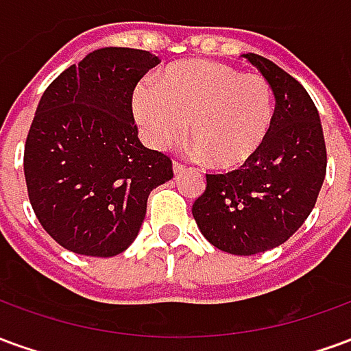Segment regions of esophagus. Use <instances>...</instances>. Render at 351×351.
Listing matches in <instances>:
<instances>
[{
    "mask_svg": "<svg viewBox=\"0 0 351 351\" xmlns=\"http://www.w3.org/2000/svg\"><path fill=\"white\" fill-rule=\"evenodd\" d=\"M173 171H175V175H180V173L186 171V165L180 163V161H173Z\"/></svg>",
    "mask_w": 351,
    "mask_h": 351,
    "instance_id": "obj_1",
    "label": "esophagus"
}]
</instances>
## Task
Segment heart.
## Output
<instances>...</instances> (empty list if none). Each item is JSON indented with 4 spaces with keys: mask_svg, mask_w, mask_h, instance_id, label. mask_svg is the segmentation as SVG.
<instances>
[{
    "mask_svg": "<svg viewBox=\"0 0 351 351\" xmlns=\"http://www.w3.org/2000/svg\"><path fill=\"white\" fill-rule=\"evenodd\" d=\"M133 114L143 137L169 148L188 133L216 169L250 163L274 120V92L258 73L233 65L191 60L169 65L160 82H141L133 92Z\"/></svg>",
    "mask_w": 351,
    "mask_h": 351,
    "instance_id": "obj_1",
    "label": "heart"
}]
</instances>
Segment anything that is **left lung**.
<instances>
[{
  "mask_svg": "<svg viewBox=\"0 0 351 351\" xmlns=\"http://www.w3.org/2000/svg\"><path fill=\"white\" fill-rule=\"evenodd\" d=\"M244 58L271 82L276 107L269 137L243 167L206 175L191 214L208 243L254 256L286 243L316 205L327 171L319 114L289 73L259 54Z\"/></svg>",
  "mask_w": 351,
  "mask_h": 351,
  "instance_id": "left-lung-1",
  "label": "left lung"
}]
</instances>
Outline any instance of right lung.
<instances>
[{"mask_svg":"<svg viewBox=\"0 0 351 351\" xmlns=\"http://www.w3.org/2000/svg\"><path fill=\"white\" fill-rule=\"evenodd\" d=\"M158 56L107 47L50 82L24 146L27 195L60 246L112 258L130 246L154 188L173 178V161L138 141L133 90Z\"/></svg>","mask_w":351,"mask_h":351,"instance_id":"right-lung-1","label":"right lung"}]
</instances>
